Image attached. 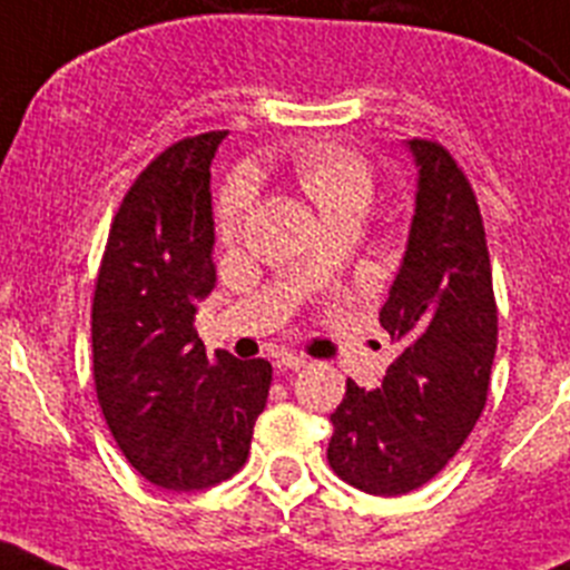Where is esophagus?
<instances>
[{
    "label": "esophagus",
    "mask_w": 570,
    "mask_h": 570,
    "mask_svg": "<svg viewBox=\"0 0 570 570\" xmlns=\"http://www.w3.org/2000/svg\"><path fill=\"white\" fill-rule=\"evenodd\" d=\"M275 366H278L281 372H286V368H289V372H297V368L306 366V357L304 355H292V352H284V355L275 361Z\"/></svg>",
    "instance_id": "esophagus-1"
}]
</instances>
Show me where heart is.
Instances as JSON below:
<instances>
[{"mask_svg":"<svg viewBox=\"0 0 570 570\" xmlns=\"http://www.w3.org/2000/svg\"><path fill=\"white\" fill-rule=\"evenodd\" d=\"M295 176L301 189L306 193L317 213L326 215L346 213V209H363L372 204L374 178L372 167L366 158L352 147L335 145V141H323V145L306 147L295 158ZM253 178L235 176L227 184L218 207V227L224 238H233L240 229L247 209L253 204Z\"/></svg>","mask_w":570,"mask_h":570,"instance_id":"b5f03b06","label":"heart"}]
</instances>
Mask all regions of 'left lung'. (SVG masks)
I'll return each instance as SVG.
<instances>
[{
    "instance_id": "left-lung-1",
    "label": "left lung",
    "mask_w": 570,
    "mask_h": 570,
    "mask_svg": "<svg viewBox=\"0 0 570 570\" xmlns=\"http://www.w3.org/2000/svg\"><path fill=\"white\" fill-rule=\"evenodd\" d=\"M417 193L406 253L381 309L397 343L381 389L346 381L330 465L366 494L397 497L445 469L489 397L497 304L483 215L469 178L434 141H406Z\"/></svg>"
}]
</instances>
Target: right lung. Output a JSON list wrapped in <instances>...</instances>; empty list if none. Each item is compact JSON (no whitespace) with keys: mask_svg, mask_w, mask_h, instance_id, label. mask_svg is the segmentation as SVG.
<instances>
[{"mask_svg":"<svg viewBox=\"0 0 570 570\" xmlns=\"http://www.w3.org/2000/svg\"><path fill=\"white\" fill-rule=\"evenodd\" d=\"M227 130L167 147L121 202L94 297V381L121 454L158 489L202 491L247 463L273 366L207 355L215 286L209 164Z\"/></svg>","mask_w":570,"mask_h":570,"instance_id":"add662e5","label":"right lung"}]
</instances>
